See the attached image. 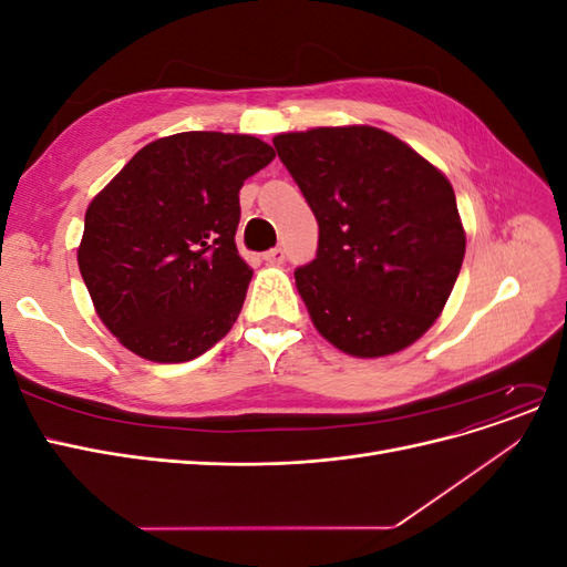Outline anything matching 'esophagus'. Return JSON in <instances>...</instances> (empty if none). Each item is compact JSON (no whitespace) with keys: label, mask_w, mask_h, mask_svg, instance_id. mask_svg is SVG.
<instances>
[{"label":"esophagus","mask_w":567,"mask_h":567,"mask_svg":"<svg viewBox=\"0 0 567 567\" xmlns=\"http://www.w3.org/2000/svg\"><path fill=\"white\" fill-rule=\"evenodd\" d=\"M262 260H265L267 265H281V262L286 260V250H284V248H271V250H267V252L262 255Z\"/></svg>","instance_id":"obj_1"}]
</instances>
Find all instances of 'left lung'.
I'll use <instances>...</instances> for the list:
<instances>
[{"mask_svg": "<svg viewBox=\"0 0 567 567\" xmlns=\"http://www.w3.org/2000/svg\"><path fill=\"white\" fill-rule=\"evenodd\" d=\"M317 217V257L296 269L317 331L352 357L416 342L447 302L466 252L450 179L379 127L274 136Z\"/></svg>", "mask_w": 567, "mask_h": 567, "instance_id": "1", "label": "left lung"}]
</instances>
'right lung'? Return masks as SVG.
Masks as SVG:
<instances>
[{
  "instance_id": "right-lung-1",
  "label": "right lung",
  "mask_w": 567,
  "mask_h": 567,
  "mask_svg": "<svg viewBox=\"0 0 567 567\" xmlns=\"http://www.w3.org/2000/svg\"><path fill=\"white\" fill-rule=\"evenodd\" d=\"M274 161L250 134L146 144L94 196L78 248L96 315L148 362H188L225 338L252 269L236 250L238 192Z\"/></svg>"
}]
</instances>
